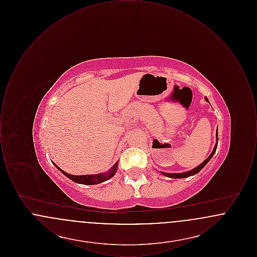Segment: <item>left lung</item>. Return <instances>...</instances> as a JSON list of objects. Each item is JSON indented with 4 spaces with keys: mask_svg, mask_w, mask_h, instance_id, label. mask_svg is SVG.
I'll return each instance as SVG.
<instances>
[{
    "mask_svg": "<svg viewBox=\"0 0 257 257\" xmlns=\"http://www.w3.org/2000/svg\"><path fill=\"white\" fill-rule=\"evenodd\" d=\"M205 100L208 101L207 98L205 97ZM216 138H217V143H216V146L214 147V149H213V151H212V153L210 154V156L208 157L207 159L204 160L198 167H196L195 168L194 170H192V171H187V172H181V173H165V172H161L163 175H165V176H168V177H171V178H185V177H189V176H191V175H195L196 173L197 172H199V171H201L204 167H205V165L207 164L208 162L211 160V158L213 157V155L215 154V152H216V150H217V147H218V142H219V138H218V130H217V136H216Z\"/></svg>",
    "mask_w": 257,
    "mask_h": 257,
    "instance_id": "1",
    "label": "left lung"
}]
</instances>
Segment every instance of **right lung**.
Here are the masks:
<instances>
[{
	"label": "right lung",
	"instance_id": "right-lung-1",
	"mask_svg": "<svg viewBox=\"0 0 257 257\" xmlns=\"http://www.w3.org/2000/svg\"><path fill=\"white\" fill-rule=\"evenodd\" d=\"M55 166L58 168L60 171L69 179H71L76 183L85 184V185H95V184L102 183L104 181H107L114 175L116 172V168H117V163L110 169L108 173H102V174H91V175H72L69 174L65 171H61V169L55 164Z\"/></svg>",
	"mask_w": 257,
	"mask_h": 257
}]
</instances>
